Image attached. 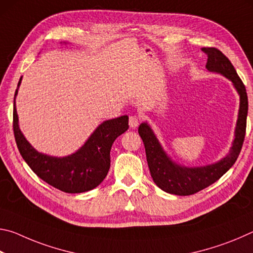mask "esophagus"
Returning a JSON list of instances; mask_svg holds the SVG:
<instances>
[{
    "label": "esophagus",
    "instance_id": "obj_1",
    "mask_svg": "<svg viewBox=\"0 0 253 253\" xmlns=\"http://www.w3.org/2000/svg\"><path fill=\"white\" fill-rule=\"evenodd\" d=\"M138 125H139V117L135 116V115L129 116V126L131 128H136Z\"/></svg>",
    "mask_w": 253,
    "mask_h": 253
}]
</instances>
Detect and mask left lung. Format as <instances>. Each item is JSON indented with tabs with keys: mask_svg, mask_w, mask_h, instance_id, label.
I'll return each instance as SVG.
<instances>
[{
	"mask_svg": "<svg viewBox=\"0 0 253 253\" xmlns=\"http://www.w3.org/2000/svg\"><path fill=\"white\" fill-rule=\"evenodd\" d=\"M208 55L207 69L224 76L232 81L240 95V108L234 140L229 155L214 164L200 168H186L173 162L164 152L147 123L140 124L138 132L143 139L149 172L153 181L163 191L175 195H192L208 187L223 176L232 168L241 152L246 136L248 116V96L245 84L240 79L230 60L216 48H202Z\"/></svg>",
	"mask_w": 253,
	"mask_h": 253,
	"instance_id": "1",
	"label": "left lung"
}]
</instances>
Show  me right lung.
<instances>
[{
    "label": "right lung",
    "mask_w": 253,
    "mask_h": 253,
    "mask_svg": "<svg viewBox=\"0 0 253 253\" xmlns=\"http://www.w3.org/2000/svg\"><path fill=\"white\" fill-rule=\"evenodd\" d=\"M21 79L18 87L21 84ZM18 95V89L15 96ZM14 96L13 131L19 152L34 173L45 183L66 193H83L104 181L110 168V149L115 139L128 129V116L106 121L96 128L87 142L76 153L53 157L37 152L19 127Z\"/></svg>",
    "instance_id": "obj_1"
}]
</instances>
